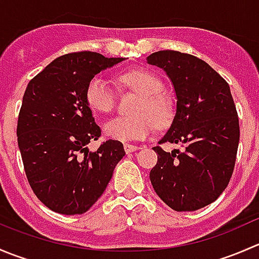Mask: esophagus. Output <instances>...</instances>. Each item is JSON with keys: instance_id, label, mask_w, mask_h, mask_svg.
<instances>
[{"instance_id": "34e87169", "label": "esophagus", "mask_w": 259, "mask_h": 259, "mask_svg": "<svg viewBox=\"0 0 259 259\" xmlns=\"http://www.w3.org/2000/svg\"><path fill=\"white\" fill-rule=\"evenodd\" d=\"M124 149H125V153L130 154V153H134V151L139 150V146L137 145H132V144H124Z\"/></svg>"}]
</instances>
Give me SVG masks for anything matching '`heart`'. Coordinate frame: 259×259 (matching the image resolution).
<instances>
[{"label":"heart","instance_id":"obj_1","mask_svg":"<svg viewBox=\"0 0 259 259\" xmlns=\"http://www.w3.org/2000/svg\"><path fill=\"white\" fill-rule=\"evenodd\" d=\"M120 81L142 95L135 111L130 116H115L104 122L103 132L106 138L119 142L144 139L151 134L154 126H164L173 115L168 98L160 94L161 80L149 70L139 69L120 75ZM86 101L94 111L109 113L114 106V91L105 77L96 75L86 88Z\"/></svg>","mask_w":259,"mask_h":259}]
</instances>
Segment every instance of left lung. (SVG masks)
<instances>
[{
  "mask_svg": "<svg viewBox=\"0 0 259 259\" xmlns=\"http://www.w3.org/2000/svg\"><path fill=\"white\" fill-rule=\"evenodd\" d=\"M164 70L177 98L176 115L161 143L183 148L171 153L154 146L158 163L150 182L177 211L200 209L228 185L239 144V121L227 81L203 60L164 50L146 57Z\"/></svg>",
  "mask_w": 259,
  "mask_h": 259,
  "instance_id": "1",
  "label": "left lung"
}]
</instances>
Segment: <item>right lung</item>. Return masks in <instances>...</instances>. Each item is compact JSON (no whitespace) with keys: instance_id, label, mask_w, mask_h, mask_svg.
<instances>
[{"instance_id":"1","label":"right lung","mask_w":259,"mask_h":259,"mask_svg":"<svg viewBox=\"0 0 259 259\" xmlns=\"http://www.w3.org/2000/svg\"><path fill=\"white\" fill-rule=\"evenodd\" d=\"M124 60L72 52L54 60L26 88L17 121L18 148L33 193L56 213L90 209L125 155L117 140L89 150L101 129L85 96L96 74Z\"/></svg>"}]
</instances>
